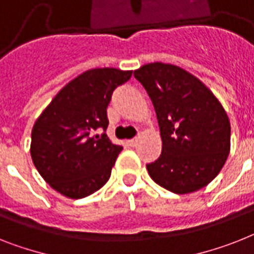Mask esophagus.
<instances>
[{
	"instance_id": "34e87169",
	"label": "esophagus",
	"mask_w": 254,
	"mask_h": 254,
	"mask_svg": "<svg viewBox=\"0 0 254 254\" xmlns=\"http://www.w3.org/2000/svg\"><path fill=\"white\" fill-rule=\"evenodd\" d=\"M127 143H129V146L130 147H135L138 143V138H133V139H129L127 140Z\"/></svg>"
}]
</instances>
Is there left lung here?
<instances>
[{
  "label": "left lung",
  "instance_id": "8db88e82",
  "mask_svg": "<svg viewBox=\"0 0 254 254\" xmlns=\"http://www.w3.org/2000/svg\"><path fill=\"white\" fill-rule=\"evenodd\" d=\"M156 112L161 155L147 164L159 186L189 193L212 182L230 152V121L212 91L182 68L150 63L134 71Z\"/></svg>",
  "mask_w": 254,
  "mask_h": 254
}]
</instances>
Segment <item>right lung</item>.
Wrapping results in <instances>:
<instances>
[{
	"label": "right lung",
	"mask_w": 254,
	"mask_h": 254,
	"mask_svg": "<svg viewBox=\"0 0 254 254\" xmlns=\"http://www.w3.org/2000/svg\"><path fill=\"white\" fill-rule=\"evenodd\" d=\"M130 77L131 71L116 68L89 69L68 82L36 120L31 156L55 191L82 199L110 180L123 147L104 133L107 107L115 89Z\"/></svg>",
	"instance_id": "right-lung-1"
}]
</instances>
